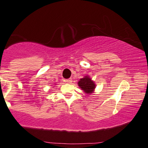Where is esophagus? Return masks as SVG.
I'll return each instance as SVG.
<instances>
[{
  "label": "esophagus",
  "mask_w": 148,
  "mask_h": 148,
  "mask_svg": "<svg viewBox=\"0 0 148 148\" xmlns=\"http://www.w3.org/2000/svg\"><path fill=\"white\" fill-rule=\"evenodd\" d=\"M72 79H66V80H64V81H65L66 83H67V84H71V83L72 82Z\"/></svg>",
  "instance_id": "34e87169"
}]
</instances>
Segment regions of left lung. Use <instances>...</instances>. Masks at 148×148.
I'll return each instance as SVG.
<instances>
[{"mask_svg":"<svg viewBox=\"0 0 148 148\" xmlns=\"http://www.w3.org/2000/svg\"><path fill=\"white\" fill-rule=\"evenodd\" d=\"M78 85L82 90L88 95H90L93 93L95 89V84L88 76H86L79 80Z\"/></svg>","mask_w":148,"mask_h":148,"instance_id":"8db88e82","label":"left lung"}]
</instances>
